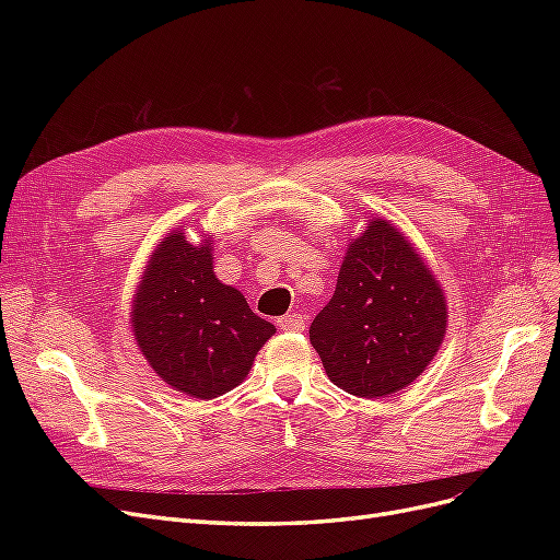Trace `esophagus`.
Returning a JSON list of instances; mask_svg holds the SVG:
<instances>
[{"label":"esophagus","mask_w":560,"mask_h":560,"mask_svg":"<svg viewBox=\"0 0 560 560\" xmlns=\"http://www.w3.org/2000/svg\"><path fill=\"white\" fill-rule=\"evenodd\" d=\"M278 327L282 331H303L306 329V317H303L301 313H290V315H282L278 319Z\"/></svg>","instance_id":"obj_1"}]
</instances>
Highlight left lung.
<instances>
[{"mask_svg": "<svg viewBox=\"0 0 560 560\" xmlns=\"http://www.w3.org/2000/svg\"><path fill=\"white\" fill-rule=\"evenodd\" d=\"M446 322L442 284L404 233L376 217L348 245L336 292L311 325V343L334 385L378 399L425 371Z\"/></svg>", "mask_w": 560, "mask_h": 560, "instance_id": "left-lung-1", "label": "left lung"}]
</instances>
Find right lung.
Masks as SVG:
<instances>
[{
  "mask_svg": "<svg viewBox=\"0 0 560 560\" xmlns=\"http://www.w3.org/2000/svg\"><path fill=\"white\" fill-rule=\"evenodd\" d=\"M212 257V241L196 247L173 231L151 252L130 315L151 369L196 399H214L241 385L276 334L238 290L217 280Z\"/></svg>",
  "mask_w": 560,
  "mask_h": 560,
  "instance_id": "add662e5",
  "label": "right lung"
}]
</instances>
